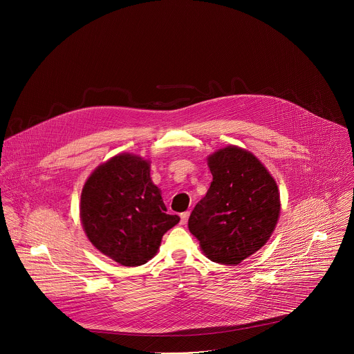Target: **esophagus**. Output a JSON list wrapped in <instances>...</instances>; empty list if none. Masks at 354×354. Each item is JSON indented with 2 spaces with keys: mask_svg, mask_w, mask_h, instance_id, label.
Returning <instances> with one entry per match:
<instances>
[{
  "mask_svg": "<svg viewBox=\"0 0 354 354\" xmlns=\"http://www.w3.org/2000/svg\"><path fill=\"white\" fill-rule=\"evenodd\" d=\"M187 218H189V212H185L180 214V225H185L187 223Z\"/></svg>",
  "mask_w": 354,
  "mask_h": 354,
  "instance_id": "34e87169",
  "label": "esophagus"
}]
</instances>
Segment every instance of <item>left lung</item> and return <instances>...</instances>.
Segmentation results:
<instances>
[{"instance_id":"left-lung-1","label":"left lung","mask_w":354,"mask_h":354,"mask_svg":"<svg viewBox=\"0 0 354 354\" xmlns=\"http://www.w3.org/2000/svg\"><path fill=\"white\" fill-rule=\"evenodd\" d=\"M213 180L189 217V231L203 254L235 266L272 236L280 217L274 178L250 151L227 145L207 157Z\"/></svg>"}]
</instances>
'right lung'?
Instances as JSON below:
<instances>
[{"label":"right lung","mask_w":354,"mask_h":354,"mask_svg":"<svg viewBox=\"0 0 354 354\" xmlns=\"http://www.w3.org/2000/svg\"><path fill=\"white\" fill-rule=\"evenodd\" d=\"M151 162L122 153L97 165L81 192L80 218L91 243L122 266L153 259L164 234L179 223L167 214Z\"/></svg>","instance_id":"1"}]
</instances>
